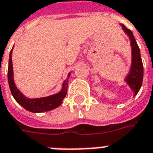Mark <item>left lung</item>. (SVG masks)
<instances>
[{"label": "left lung", "instance_id": "obj_1", "mask_svg": "<svg viewBox=\"0 0 153 153\" xmlns=\"http://www.w3.org/2000/svg\"><path fill=\"white\" fill-rule=\"evenodd\" d=\"M126 34L128 35V38L130 40L131 45V54H132V61L131 66L129 69V72L126 75L125 81L128 84V87L134 91V96L137 95L138 91L140 89L143 83V65L142 62L140 50L138 44L136 42L134 34L131 30L127 28L124 25H120Z\"/></svg>", "mask_w": 153, "mask_h": 153}]
</instances>
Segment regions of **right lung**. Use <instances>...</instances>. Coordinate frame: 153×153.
Masks as SVG:
<instances>
[{
    "instance_id": "add662e5",
    "label": "right lung",
    "mask_w": 153,
    "mask_h": 153,
    "mask_svg": "<svg viewBox=\"0 0 153 153\" xmlns=\"http://www.w3.org/2000/svg\"><path fill=\"white\" fill-rule=\"evenodd\" d=\"M14 48V47H13ZM10 52L8 67V83L12 96L15 101L23 106L25 110L33 113H40L48 111L56 108L62 103V101L65 97L68 88V79L70 78V73L68 74L67 79L63 82L62 88L59 93L51 95V96L40 97V98H28L17 88L14 81V72H13V64H12V51Z\"/></svg>"
}]
</instances>
